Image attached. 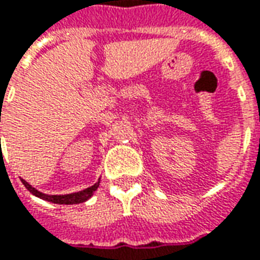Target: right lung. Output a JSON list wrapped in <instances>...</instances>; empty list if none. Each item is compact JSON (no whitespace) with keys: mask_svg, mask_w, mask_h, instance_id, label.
Returning <instances> with one entry per match:
<instances>
[{"mask_svg":"<svg viewBox=\"0 0 260 260\" xmlns=\"http://www.w3.org/2000/svg\"><path fill=\"white\" fill-rule=\"evenodd\" d=\"M22 184L28 189L34 196L40 198V199L47 200V202H51V203H57V205H77V203H83L85 200H88L94 194V191L97 190L99 184H100V180L97 183H94L93 186L87 187L84 190L76 191V193H70V194H45V193H41L37 189H34L31 184L25 182L24 179H21Z\"/></svg>","mask_w":260,"mask_h":260,"instance_id":"1","label":"right lung"}]
</instances>
